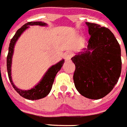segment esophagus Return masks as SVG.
<instances>
[{
    "label": "esophagus",
    "instance_id": "esophagus-1",
    "mask_svg": "<svg viewBox=\"0 0 127 127\" xmlns=\"http://www.w3.org/2000/svg\"><path fill=\"white\" fill-rule=\"evenodd\" d=\"M73 56V53L71 52H66L64 55V59L65 61H69L71 60V57Z\"/></svg>",
    "mask_w": 127,
    "mask_h": 127
}]
</instances>
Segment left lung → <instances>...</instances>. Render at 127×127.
<instances>
[{
	"label": "left lung",
	"mask_w": 127,
	"mask_h": 127,
	"mask_svg": "<svg viewBox=\"0 0 127 127\" xmlns=\"http://www.w3.org/2000/svg\"><path fill=\"white\" fill-rule=\"evenodd\" d=\"M88 45L71 58L76 69L75 87L86 98L98 100L111 92L121 73V50L108 28L86 22Z\"/></svg>",
	"instance_id": "1"
}]
</instances>
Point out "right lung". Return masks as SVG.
<instances>
[{
	"label": "right lung",
	"instance_id": "add662e5",
	"mask_svg": "<svg viewBox=\"0 0 127 127\" xmlns=\"http://www.w3.org/2000/svg\"><path fill=\"white\" fill-rule=\"evenodd\" d=\"M33 25L45 27L47 26V24L41 21L28 22L27 23L25 24L23 26L21 27L19 29H18L15 35L13 36V37L10 40V43L8 47V56L6 58V65H7L8 78L13 87L15 88L17 93H19L22 97L28 100H31L41 99L49 94L51 91L56 74L61 69L64 63V60H62L56 64L53 65L52 66H51L45 72V74L43 76V78L39 81V82L30 90L19 89L14 84L13 80H12V76H11V66H12V58H13V53H14L15 45L17 40L19 39L20 36L23 34L24 31L29 28V27L33 26Z\"/></svg>",
	"mask_w": 127,
	"mask_h": 127
}]
</instances>
